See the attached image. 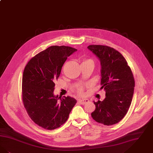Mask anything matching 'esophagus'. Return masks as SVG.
Masks as SVG:
<instances>
[{
	"instance_id": "esophagus-1",
	"label": "esophagus",
	"mask_w": 153,
	"mask_h": 153,
	"mask_svg": "<svg viewBox=\"0 0 153 153\" xmlns=\"http://www.w3.org/2000/svg\"><path fill=\"white\" fill-rule=\"evenodd\" d=\"M89 102V100L86 98H84V99H80L79 101V102L81 104H85Z\"/></svg>"
}]
</instances>
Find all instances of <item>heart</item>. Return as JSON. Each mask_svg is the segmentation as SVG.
<instances>
[{
	"mask_svg": "<svg viewBox=\"0 0 153 153\" xmlns=\"http://www.w3.org/2000/svg\"><path fill=\"white\" fill-rule=\"evenodd\" d=\"M81 64H91L92 65L94 66V61L93 60V59H89V58H86L82 60ZM77 91L78 92L80 93V94H82L83 93V90H84V88H83V86L80 85L77 86Z\"/></svg>",
	"mask_w": 153,
	"mask_h": 153,
	"instance_id": "obj_1",
	"label": "heart"
}]
</instances>
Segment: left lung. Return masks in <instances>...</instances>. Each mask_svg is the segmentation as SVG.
I'll use <instances>...</instances> for the list:
<instances>
[{
  "label": "left lung",
  "mask_w": 153,
  "mask_h": 153,
  "mask_svg": "<svg viewBox=\"0 0 153 153\" xmlns=\"http://www.w3.org/2000/svg\"><path fill=\"white\" fill-rule=\"evenodd\" d=\"M88 48L100 61L101 89L105 91L103 101L94 102L96 109L91 116L96 122L112 125L126 114L131 103L135 81L130 68L124 57L110 47L91 45Z\"/></svg>",
  "instance_id": "8db88e82"
}]
</instances>
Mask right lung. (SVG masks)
I'll return each mask as SVG.
<instances>
[{"mask_svg": "<svg viewBox=\"0 0 153 153\" xmlns=\"http://www.w3.org/2000/svg\"><path fill=\"white\" fill-rule=\"evenodd\" d=\"M76 51L64 45L51 46L33 57L25 67L23 102L31 120L45 129L54 130L63 125L77 102L71 97L53 94L63 64Z\"/></svg>", "mask_w": 153, "mask_h": 153, "instance_id": "1", "label": "right lung"}]
</instances>
